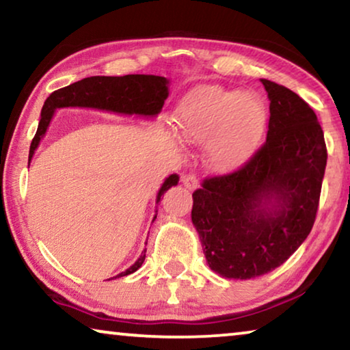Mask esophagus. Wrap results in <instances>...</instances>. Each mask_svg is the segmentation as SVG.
Returning a JSON list of instances; mask_svg holds the SVG:
<instances>
[{"instance_id":"esophagus-1","label":"esophagus","mask_w":350,"mask_h":350,"mask_svg":"<svg viewBox=\"0 0 350 350\" xmlns=\"http://www.w3.org/2000/svg\"><path fill=\"white\" fill-rule=\"evenodd\" d=\"M182 184H184L185 188L188 190H196L199 187V182H198V177L195 173H188V174H182Z\"/></svg>"}]
</instances>
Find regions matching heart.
I'll list each match as a JSON object with an SVG mask.
<instances>
[{
	"mask_svg": "<svg viewBox=\"0 0 350 350\" xmlns=\"http://www.w3.org/2000/svg\"><path fill=\"white\" fill-rule=\"evenodd\" d=\"M174 124L187 142H208V166L227 173L251 157L263 135L266 107L252 93L204 85L188 93L177 105Z\"/></svg>",
	"mask_w": 350,
	"mask_h": 350,
	"instance_id": "obj_1",
	"label": "heart"
}]
</instances>
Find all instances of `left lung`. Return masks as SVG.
<instances>
[{"label": "left lung", "instance_id": "8db88e82", "mask_svg": "<svg viewBox=\"0 0 350 350\" xmlns=\"http://www.w3.org/2000/svg\"><path fill=\"white\" fill-rule=\"evenodd\" d=\"M262 84L271 101L266 142L241 168L193 193L205 258L226 279L271 273L296 252L314 224L327 165L313 109L290 88Z\"/></svg>", "mask_w": 350, "mask_h": 350}]
</instances>
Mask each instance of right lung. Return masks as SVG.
<instances>
[{
    "label": "right lung",
    "mask_w": 350,
    "mask_h": 350,
    "mask_svg": "<svg viewBox=\"0 0 350 350\" xmlns=\"http://www.w3.org/2000/svg\"><path fill=\"white\" fill-rule=\"evenodd\" d=\"M168 98V79L154 75H126V76H92L77 81L68 87L59 88L46 98L42 109V118L38 123L37 132L32 138L29 149V162L34 151L40 143L42 137L51 121L54 110L60 107H93L101 110H110L116 113L126 115H157L163 107L165 99ZM179 176L171 174L166 177L162 188L159 190L157 204L166 190L177 185ZM155 219V216H154ZM146 249L142 252L140 258L115 277H123L135 273L145 262ZM112 277V279H115Z\"/></svg>",
    "instance_id": "right-lung-1"
}]
</instances>
